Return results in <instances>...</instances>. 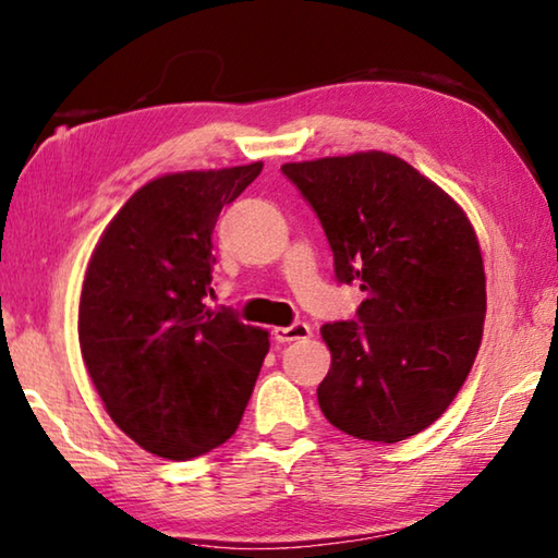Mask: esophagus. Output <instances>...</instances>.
I'll return each mask as SVG.
<instances>
[{"instance_id": "1", "label": "esophagus", "mask_w": 558, "mask_h": 558, "mask_svg": "<svg viewBox=\"0 0 558 558\" xmlns=\"http://www.w3.org/2000/svg\"><path fill=\"white\" fill-rule=\"evenodd\" d=\"M271 336L279 340V343H291V340H304L311 338V326L308 324H291V326H277L271 330Z\"/></svg>"}]
</instances>
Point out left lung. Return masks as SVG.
Masks as SVG:
<instances>
[{"label":"left lung","instance_id":"1","mask_svg":"<svg viewBox=\"0 0 558 558\" xmlns=\"http://www.w3.org/2000/svg\"><path fill=\"white\" fill-rule=\"evenodd\" d=\"M316 210L338 281L365 291L355 320L320 328L318 407L363 441L397 444L441 416L475 363L485 267L465 210L412 163L355 151L284 163Z\"/></svg>","mask_w":558,"mask_h":558}]
</instances>
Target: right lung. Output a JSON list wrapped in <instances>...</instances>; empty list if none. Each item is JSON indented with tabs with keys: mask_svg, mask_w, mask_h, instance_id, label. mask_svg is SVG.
<instances>
[{
	"mask_svg": "<svg viewBox=\"0 0 558 558\" xmlns=\"http://www.w3.org/2000/svg\"><path fill=\"white\" fill-rule=\"evenodd\" d=\"M262 161L179 171L132 193L87 262L77 340L107 414L136 446L189 461L238 432L269 330L210 311L213 228Z\"/></svg>",
	"mask_w": 558,
	"mask_h": 558,
	"instance_id": "right-lung-1",
	"label": "right lung"
}]
</instances>
